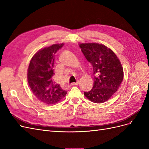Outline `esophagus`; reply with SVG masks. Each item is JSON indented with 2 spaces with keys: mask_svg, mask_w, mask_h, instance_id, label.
Wrapping results in <instances>:
<instances>
[{
  "mask_svg": "<svg viewBox=\"0 0 149 149\" xmlns=\"http://www.w3.org/2000/svg\"><path fill=\"white\" fill-rule=\"evenodd\" d=\"M79 81H77V82H75V83H72V85H79Z\"/></svg>",
  "mask_w": 149,
  "mask_h": 149,
  "instance_id": "obj_1",
  "label": "esophagus"
}]
</instances>
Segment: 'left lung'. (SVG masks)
I'll return each instance as SVG.
<instances>
[{
	"mask_svg": "<svg viewBox=\"0 0 149 149\" xmlns=\"http://www.w3.org/2000/svg\"><path fill=\"white\" fill-rule=\"evenodd\" d=\"M87 60L93 67L92 89L85 97L95 103L108 101L116 93L124 77L123 68L116 54L107 46L97 42L80 43Z\"/></svg>",
	"mask_w": 149,
	"mask_h": 149,
	"instance_id": "left-lung-1",
	"label": "left lung"
}]
</instances>
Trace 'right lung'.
Segmentation results:
<instances>
[{"instance_id": "add662e5", "label": "right lung", "mask_w": 149, "mask_h": 149, "mask_svg": "<svg viewBox=\"0 0 149 149\" xmlns=\"http://www.w3.org/2000/svg\"><path fill=\"white\" fill-rule=\"evenodd\" d=\"M64 43L54 44L38 50L33 55L27 70V80L35 97L41 102L54 104L59 102L67 94L60 85L55 84L52 77L56 52Z\"/></svg>"}]
</instances>
